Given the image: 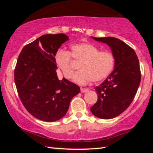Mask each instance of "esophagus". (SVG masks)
Listing matches in <instances>:
<instances>
[{
    "label": "esophagus",
    "mask_w": 153,
    "mask_h": 153,
    "mask_svg": "<svg viewBox=\"0 0 153 153\" xmlns=\"http://www.w3.org/2000/svg\"><path fill=\"white\" fill-rule=\"evenodd\" d=\"M81 90V92H82V93H84V92H88V88H81V90Z\"/></svg>",
    "instance_id": "obj_1"
}]
</instances>
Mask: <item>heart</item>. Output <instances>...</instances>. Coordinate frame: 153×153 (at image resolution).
I'll return each mask as SVG.
<instances>
[{
	"label": "heart",
	"mask_w": 153,
	"mask_h": 153,
	"mask_svg": "<svg viewBox=\"0 0 153 153\" xmlns=\"http://www.w3.org/2000/svg\"><path fill=\"white\" fill-rule=\"evenodd\" d=\"M71 55L80 63V70L73 77V81L79 85L102 81L109 76L115 65V56L111 52L100 51L90 43L76 44L71 46V55L68 51L60 50L55 56L56 67L66 79H70L74 74Z\"/></svg>",
	"instance_id": "obj_1"
}]
</instances>
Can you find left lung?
Instances as JSON below:
<instances>
[{
	"label": "left lung",
	"instance_id": "1",
	"mask_svg": "<svg viewBox=\"0 0 153 153\" xmlns=\"http://www.w3.org/2000/svg\"><path fill=\"white\" fill-rule=\"evenodd\" d=\"M91 38L109 46L115 56L114 70L95 88L98 100L90 108L96 117L108 120L120 115L132 102L141 80L139 61L134 49L120 39Z\"/></svg>",
	"mask_w": 153,
	"mask_h": 153
}]
</instances>
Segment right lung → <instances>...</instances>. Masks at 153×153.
<instances>
[{"label":"right lung","instance_id":"add662e5","mask_svg":"<svg viewBox=\"0 0 153 153\" xmlns=\"http://www.w3.org/2000/svg\"><path fill=\"white\" fill-rule=\"evenodd\" d=\"M69 37L45 34L25 45L15 69V83L21 101L38 120L52 122L65 115L79 87L65 77L59 79L55 56Z\"/></svg>","mask_w":153,"mask_h":153}]
</instances>
